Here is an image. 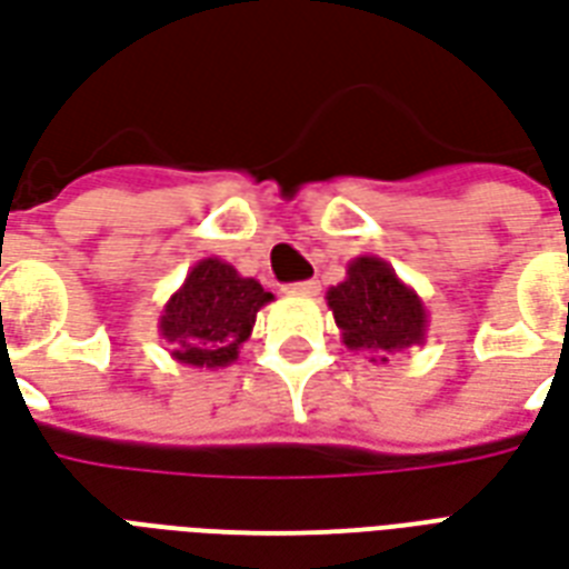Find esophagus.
Returning <instances> with one entry per match:
<instances>
[{"mask_svg":"<svg viewBox=\"0 0 569 569\" xmlns=\"http://www.w3.org/2000/svg\"><path fill=\"white\" fill-rule=\"evenodd\" d=\"M292 296H319V280H301V283L289 286Z\"/></svg>","mask_w":569,"mask_h":569,"instance_id":"1","label":"esophagus"}]
</instances>
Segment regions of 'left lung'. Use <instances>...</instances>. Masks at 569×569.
<instances>
[{
  "label": "left lung",
  "instance_id": "left-lung-1",
  "mask_svg": "<svg viewBox=\"0 0 569 569\" xmlns=\"http://www.w3.org/2000/svg\"><path fill=\"white\" fill-rule=\"evenodd\" d=\"M326 301L347 349L370 352V361L386 365L395 352L425 343V301L380 256L352 259L347 264V280L331 286Z\"/></svg>",
  "mask_w": 569,
  "mask_h": 569
}]
</instances>
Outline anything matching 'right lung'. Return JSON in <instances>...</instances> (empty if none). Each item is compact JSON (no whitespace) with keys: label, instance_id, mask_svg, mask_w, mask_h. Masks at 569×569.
Returning a JSON list of instances; mask_svg holds the SVG:
<instances>
[{"label":"right lung","instance_id":"right-lung-1","mask_svg":"<svg viewBox=\"0 0 569 569\" xmlns=\"http://www.w3.org/2000/svg\"><path fill=\"white\" fill-rule=\"evenodd\" d=\"M268 301L273 296L259 280L241 277L234 264L210 256L189 268L183 286L166 301L159 335L171 343V359L180 365L229 368Z\"/></svg>","mask_w":569,"mask_h":569}]
</instances>
